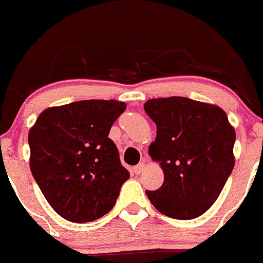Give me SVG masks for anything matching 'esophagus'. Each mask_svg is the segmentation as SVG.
Listing matches in <instances>:
<instances>
[{"mask_svg": "<svg viewBox=\"0 0 263 263\" xmlns=\"http://www.w3.org/2000/svg\"><path fill=\"white\" fill-rule=\"evenodd\" d=\"M143 168H145V164L143 163H139V164H137L136 167H134V174H137V175H138V174H141L143 171Z\"/></svg>", "mask_w": 263, "mask_h": 263, "instance_id": "1", "label": "esophagus"}]
</instances>
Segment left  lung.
<instances>
[{
  "mask_svg": "<svg viewBox=\"0 0 263 263\" xmlns=\"http://www.w3.org/2000/svg\"><path fill=\"white\" fill-rule=\"evenodd\" d=\"M157 125L148 147L164 173L162 187L146 191L160 213L178 220L203 215L217 200L234 167L236 133L220 106L187 97L146 101Z\"/></svg>",
  "mask_w": 263,
  "mask_h": 263,
  "instance_id": "left-lung-1",
  "label": "left lung"
}]
</instances>
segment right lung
<instances>
[{
	"mask_svg": "<svg viewBox=\"0 0 263 263\" xmlns=\"http://www.w3.org/2000/svg\"><path fill=\"white\" fill-rule=\"evenodd\" d=\"M126 104L83 100L43 110L30 129V168L52 210L72 222H89L115 206L129 179L109 138Z\"/></svg>",
	"mask_w": 263,
	"mask_h": 263,
	"instance_id": "1",
	"label": "right lung"
}]
</instances>
